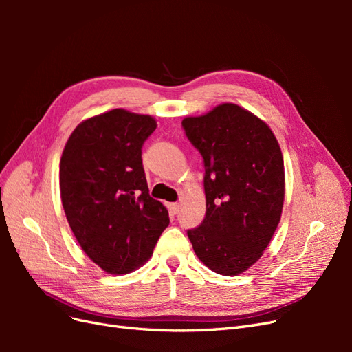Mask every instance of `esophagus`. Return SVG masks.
Wrapping results in <instances>:
<instances>
[{
    "mask_svg": "<svg viewBox=\"0 0 352 352\" xmlns=\"http://www.w3.org/2000/svg\"><path fill=\"white\" fill-rule=\"evenodd\" d=\"M167 208H168V212L172 216H175V214H177V212H179V204H177V202H170V204L167 206Z\"/></svg>",
    "mask_w": 352,
    "mask_h": 352,
    "instance_id": "obj_1",
    "label": "esophagus"
}]
</instances>
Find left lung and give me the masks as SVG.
Segmentation results:
<instances>
[{
  "label": "left lung",
  "instance_id": "left-lung-1",
  "mask_svg": "<svg viewBox=\"0 0 352 352\" xmlns=\"http://www.w3.org/2000/svg\"><path fill=\"white\" fill-rule=\"evenodd\" d=\"M182 127L206 168V217L188 238L208 269L241 274L261 257L280 221V146L267 124L230 102L186 117Z\"/></svg>",
  "mask_w": 352,
  "mask_h": 352
}]
</instances>
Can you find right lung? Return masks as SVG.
Returning a JSON list of instances; mask_svg holds the SVG:
<instances>
[{
	"mask_svg": "<svg viewBox=\"0 0 352 352\" xmlns=\"http://www.w3.org/2000/svg\"><path fill=\"white\" fill-rule=\"evenodd\" d=\"M151 116L116 109L82 122L60 160L66 217L85 254L111 274L133 272L151 257L168 211L150 197L142 145Z\"/></svg>",
	"mask_w": 352,
	"mask_h": 352,
	"instance_id": "1",
	"label": "right lung"
}]
</instances>
